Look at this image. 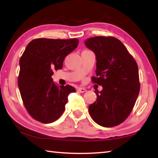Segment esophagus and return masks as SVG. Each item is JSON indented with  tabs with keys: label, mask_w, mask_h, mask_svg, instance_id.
I'll use <instances>...</instances> for the list:
<instances>
[{
	"label": "esophagus",
	"mask_w": 158,
	"mask_h": 158,
	"mask_svg": "<svg viewBox=\"0 0 158 158\" xmlns=\"http://www.w3.org/2000/svg\"><path fill=\"white\" fill-rule=\"evenodd\" d=\"M78 90L79 93H84V92L86 91V89H84V88H79L78 90Z\"/></svg>",
	"instance_id": "obj_1"
}]
</instances>
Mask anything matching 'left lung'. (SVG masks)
I'll list each match as a JSON object with an SVG mask.
<instances>
[{"instance_id":"8db88e82","label":"left lung","mask_w":158,"mask_h":158,"mask_svg":"<svg viewBox=\"0 0 158 158\" xmlns=\"http://www.w3.org/2000/svg\"><path fill=\"white\" fill-rule=\"evenodd\" d=\"M84 43L96 56L93 81L103 88L95 91L97 100L89 106V114L101 126H116L129 116L139 93L137 64L116 37L96 36Z\"/></svg>"}]
</instances>
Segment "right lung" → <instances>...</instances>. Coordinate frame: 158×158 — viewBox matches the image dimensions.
<instances>
[{"label":"right lung","instance_id":"1","mask_svg":"<svg viewBox=\"0 0 158 158\" xmlns=\"http://www.w3.org/2000/svg\"><path fill=\"white\" fill-rule=\"evenodd\" d=\"M78 39H35L29 42L19 60L18 85L29 114L42 123H51L63 114L69 93V85L53 81V69H62L63 60L78 46Z\"/></svg>","mask_w":158,"mask_h":158}]
</instances>
